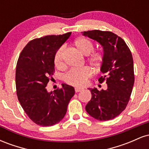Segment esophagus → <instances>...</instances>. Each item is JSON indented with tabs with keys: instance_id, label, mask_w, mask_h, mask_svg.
<instances>
[{
	"instance_id": "1",
	"label": "esophagus",
	"mask_w": 149,
	"mask_h": 149,
	"mask_svg": "<svg viewBox=\"0 0 149 149\" xmlns=\"http://www.w3.org/2000/svg\"><path fill=\"white\" fill-rule=\"evenodd\" d=\"M82 90H83V88H75V91H76V92H79L80 91H82Z\"/></svg>"
}]
</instances>
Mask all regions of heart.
<instances>
[{
    "label": "heart",
    "mask_w": 149,
    "mask_h": 149,
    "mask_svg": "<svg viewBox=\"0 0 149 149\" xmlns=\"http://www.w3.org/2000/svg\"><path fill=\"white\" fill-rule=\"evenodd\" d=\"M74 47L82 54L88 56V61L92 66L98 67L103 61L104 55L102 52H95L94 50V44L92 41L85 38H78L73 42ZM54 63L56 68L63 70L66 67L64 61V48L60 47L56 52L54 58ZM92 76V71L90 68L83 67L80 69L71 70L64 76V80L69 85L76 87H82L86 84L88 78Z\"/></svg>",
    "instance_id": "b5f03b06"
}]
</instances>
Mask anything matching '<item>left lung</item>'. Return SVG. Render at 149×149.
Masks as SVG:
<instances>
[{
  "label": "left lung",
  "mask_w": 149,
  "mask_h": 149,
  "mask_svg": "<svg viewBox=\"0 0 149 149\" xmlns=\"http://www.w3.org/2000/svg\"><path fill=\"white\" fill-rule=\"evenodd\" d=\"M83 36L98 42L103 47L104 58L100 71L104 74L99 78L106 80L107 89L99 91L89 88L91 100L85 110L100 121L113 119L127 107L134 82L132 55L125 42L111 31L92 30L82 32Z\"/></svg>",
  "instance_id": "left-lung-1"
}]
</instances>
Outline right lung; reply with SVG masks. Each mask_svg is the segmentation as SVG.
Here are the masks:
<instances>
[{
  "label": "right lung",
  "mask_w": 149,
  "mask_h": 149,
  "mask_svg": "<svg viewBox=\"0 0 149 149\" xmlns=\"http://www.w3.org/2000/svg\"><path fill=\"white\" fill-rule=\"evenodd\" d=\"M51 35L31 40L22 49L16 67L17 95L29 118L38 125L52 126L64 118L74 88L47 92V86L54 71L55 53L71 36Z\"/></svg>",
  "instance_id": "obj_1"
}]
</instances>
